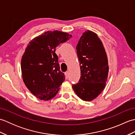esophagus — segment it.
Returning <instances> with one entry per match:
<instances>
[{"instance_id":"obj_1","label":"esophagus","mask_w":135,"mask_h":135,"mask_svg":"<svg viewBox=\"0 0 135 135\" xmlns=\"http://www.w3.org/2000/svg\"><path fill=\"white\" fill-rule=\"evenodd\" d=\"M65 78L68 79V72L65 73Z\"/></svg>"}]
</instances>
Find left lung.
<instances>
[{
	"mask_svg": "<svg viewBox=\"0 0 135 135\" xmlns=\"http://www.w3.org/2000/svg\"><path fill=\"white\" fill-rule=\"evenodd\" d=\"M81 77L73 85L76 95L84 101H91L104 89L108 74V59L97 34L87 31L83 33L76 47Z\"/></svg>",
	"mask_w": 135,
	"mask_h": 135,
	"instance_id": "8db88e82",
	"label": "left lung"
}]
</instances>
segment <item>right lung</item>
Returning <instances> with one entry per match:
<instances>
[{"label":"right lung","instance_id":"add662e5","mask_svg":"<svg viewBox=\"0 0 135 135\" xmlns=\"http://www.w3.org/2000/svg\"><path fill=\"white\" fill-rule=\"evenodd\" d=\"M71 36L61 31H47L32 40L25 49L21 62L22 78L37 98L50 100L59 91L65 75L60 71L56 48Z\"/></svg>","mask_w":135,"mask_h":135}]
</instances>
